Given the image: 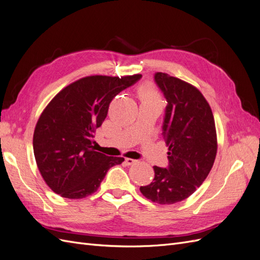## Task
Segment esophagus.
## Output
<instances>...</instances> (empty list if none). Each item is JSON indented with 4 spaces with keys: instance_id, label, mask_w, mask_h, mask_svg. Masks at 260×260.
Listing matches in <instances>:
<instances>
[{
    "instance_id": "esophagus-1",
    "label": "esophagus",
    "mask_w": 260,
    "mask_h": 260,
    "mask_svg": "<svg viewBox=\"0 0 260 260\" xmlns=\"http://www.w3.org/2000/svg\"><path fill=\"white\" fill-rule=\"evenodd\" d=\"M124 161H125V164H127V165H132V164L137 162V160L132 159V158H125V159H124Z\"/></svg>"
}]
</instances>
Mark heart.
Returning a JSON list of instances; mask_svg holds the SVG:
<instances>
[{"instance_id": "1", "label": "heart", "mask_w": 260, "mask_h": 260, "mask_svg": "<svg viewBox=\"0 0 260 260\" xmlns=\"http://www.w3.org/2000/svg\"><path fill=\"white\" fill-rule=\"evenodd\" d=\"M139 95H140V99L142 101L143 100L156 101L157 99H158V94H157V92L155 91L154 88H152V86H149V85L143 86V88L140 90Z\"/></svg>"}]
</instances>
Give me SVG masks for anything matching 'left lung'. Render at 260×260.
<instances>
[{"label": "left lung", "mask_w": 260, "mask_h": 260, "mask_svg": "<svg viewBox=\"0 0 260 260\" xmlns=\"http://www.w3.org/2000/svg\"><path fill=\"white\" fill-rule=\"evenodd\" d=\"M155 81L168 102L162 133L169 166H154V181L140 191L149 201L170 205L191 196L207 178L217 154V132L211 108L198 88L165 73H157Z\"/></svg>", "instance_id": "obj_1"}]
</instances>
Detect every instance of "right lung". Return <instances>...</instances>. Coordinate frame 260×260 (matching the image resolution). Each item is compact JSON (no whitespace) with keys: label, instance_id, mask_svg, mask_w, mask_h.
<instances>
[{"label":"right lung","instance_id":"1","mask_svg":"<svg viewBox=\"0 0 260 260\" xmlns=\"http://www.w3.org/2000/svg\"><path fill=\"white\" fill-rule=\"evenodd\" d=\"M141 77H84L46 105L35 128L34 153L53 192L65 199H84L98 191L109 168L124 160L94 151L93 133L105 120L113 99Z\"/></svg>","mask_w":260,"mask_h":260}]
</instances>
